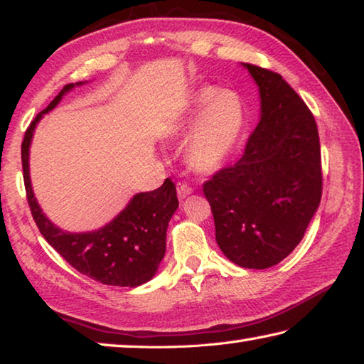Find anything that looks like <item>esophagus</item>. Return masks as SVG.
Here are the masks:
<instances>
[{
	"label": "esophagus",
	"instance_id": "34e87169",
	"mask_svg": "<svg viewBox=\"0 0 364 364\" xmlns=\"http://www.w3.org/2000/svg\"><path fill=\"white\" fill-rule=\"evenodd\" d=\"M176 193H178V199L183 200V199H186L189 194H193V188H191L186 183H178Z\"/></svg>",
	"mask_w": 364,
	"mask_h": 364
}]
</instances>
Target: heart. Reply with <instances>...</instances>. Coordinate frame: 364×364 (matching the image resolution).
I'll return each mask as SVG.
<instances>
[{
	"label": "heart",
	"instance_id": "1",
	"mask_svg": "<svg viewBox=\"0 0 364 364\" xmlns=\"http://www.w3.org/2000/svg\"><path fill=\"white\" fill-rule=\"evenodd\" d=\"M245 114L242 101L232 91L197 90L180 119L167 130V138L184 141V159L199 175L218 171L241 139Z\"/></svg>",
	"mask_w": 364,
	"mask_h": 364
}]
</instances>
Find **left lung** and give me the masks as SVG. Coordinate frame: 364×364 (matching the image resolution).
Returning a JSON list of instances; mask_svg holds the SVG:
<instances>
[{"instance_id": "1", "label": "left lung", "mask_w": 364, "mask_h": 364, "mask_svg": "<svg viewBox=\"0 0 364 364\" xmlns=\"http://www.w3.org/2000/svg\"><path fill=\"white\" fill-rule=\"evenodd\" d=\"M260 93V120L232 167L204 184L215 239L242 268L274 267L297 247L321 202L316 122L279 73L244 64Z\"/></svg>"}]
</instances>
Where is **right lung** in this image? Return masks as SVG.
I'll list each match as a JSON object with an SVG mask.
<instances>
[{"mask_svg": "<svg viewBox=\"0 0 364 364\" xmlns=\"http://www.w3.org/2000/svg\"><path fill=\"white\" fill-rule=\"evenodd\" d=\"M85 83L65 85L27 128L22 143V168L28 205L43 237L80 273L107 286L138 287L154 278L167 249L168 221L178 208L176 188L168 178L156 191L134 194L107 225L86 232L60 230L43 213L33 194L28 157L35 128L69 91Z\"/></svg>", "mask_w": 364, "mask_h": 364, "instance_id": "obj_1", "label": "right lung"}]
</instances>
